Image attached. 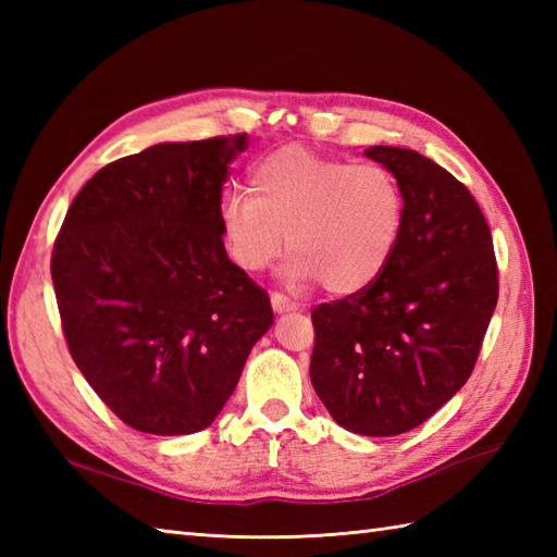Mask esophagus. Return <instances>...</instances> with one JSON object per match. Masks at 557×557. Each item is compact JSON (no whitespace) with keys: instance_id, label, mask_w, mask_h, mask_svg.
Returning a JSON list of instances; mask_svg holds the SVG:
<instances>
[{"instance_id":"esophagus-1","label":"esophagus","mask_w":557,"mask_h":557,"mask_svg":"<svg viewBox=\"0 0 557 557\" xmlns=\"http://www.w3.org/2000/svg\"><path fill=\"white\" fill-rule=\"evenodd\" d=\"M270 304H272V309H275L277 313L297 311V309H299V304H297V301H292V299H287L285 294H282V292H272V294H270Z\"/></svg>"}]
</instances>
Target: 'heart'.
I'll return each instance as SVG.
<instances>
[{
	"mask_svg": "<svg viewBox=\"0 0 557 557\" xmlns=\"http://www.w3.org/2000/svg\"><path fill=\"white\" fill-rule=\"evenodd\" d=\"M407 200L397 174L381 162H351L304 146H285L258 160L248 194L220 200V230L230 258L246 272L265 270L285 251L294 287L357 294L393 260Z\"/></svg>",
	"mask_w": 557,
	"mask_h": 557,
	"instance_id": "1",
	"label": "heart"
}]
</instances>
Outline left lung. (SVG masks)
<instances>
[{
  "mask_svg": "<svg viewBox=\"0 0 557 557\" xmlns=\"http://www.w3.org/2000/svg\"><path fill=\"white\" fill-rule=\"evenodd\" d=\"M397 174L407 215L371 287L315 306L311 383L342 429H417L469 381L498 304V260L469 188L417 150H363Z\"/></svg>",
  "mask_w": 557,
  "mask_h": 557,
  "instance_id": "obj_1",
  "label": "left lung"
}]
</instances>
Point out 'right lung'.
I'll list each match as a JSON object with an SVG mask.
<instances>
[{"label":"right lung","instance_id":"right-lung-1","mask_svg":"<svg viewBox=\"0 0 557 557\" xmlns=\"http://www.w3.org/2000/svg\"><path fill=\"white\" fill-rule=\"evenodd\" d=\"M246 134L160 144L83 184L52 248L71 359L126 425L186 435L215 421L272 325L268 292L234 265L222 186Z\"/></svg>","mask_w":557,"mask_h":557}]
</instances>
